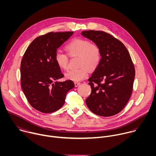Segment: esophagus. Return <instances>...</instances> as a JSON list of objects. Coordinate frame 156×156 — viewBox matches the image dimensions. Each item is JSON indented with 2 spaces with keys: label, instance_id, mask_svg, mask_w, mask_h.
I'll return each instance as SVG.
<instances>
[{
  "label": "esophagus",
  "instance_id": "obj_1",
  "mask_svg": "<svg viewBox=\"0 0 156 156\" xmlns=\"http://www.w3.org/2000/svg\"><path fill=\"white\" fill-rule=\"evenodd\" d=\"M80 84H81V83H80V82H75V86H76V87L78 86Z\"/></svg>",
  "mask_w": 156,
  "mask_h": 156
}]
</instances>
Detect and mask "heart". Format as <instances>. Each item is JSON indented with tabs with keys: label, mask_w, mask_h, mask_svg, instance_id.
<instances>
[{
	"label": "heart",
	"mask_w": 156,
	"mask_h": 156,
	"mask_svg": "<svg viewBox=\"0 0 156 156\" xmlns=\"http://www.w3.org/2000/svg\"><path fill=\"white\" fill-rule=\"evenodd\" d=\"M68 55L78 57L80 68L69 71L65 74L66 78L75 82L84 80L89 74V69H95L101 60V51L95 43L90 42L83 39H75L65 47ZM54 60L58 67L66 70L68 67L69 57L66 54L57 51L54 56Z\"/></svg>",
	"instance_id": "obj_1"
}]
</instances>
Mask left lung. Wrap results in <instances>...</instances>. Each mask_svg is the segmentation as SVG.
Instances as JSON below:
<instances>
[{
  "mask_svg": "<svg viewBox=\"0 0 156 156\" xmlns=\"http://www.w3.org/2000/svg\"><path fill=\"white\" fill-rule=\"evenodd\" d=\"M81 35L99 46L101 58L88 79L91 93L86 103L91 112L103 117L119 113L128 102L135 70L124 44L105 32L84 31Z\"/></svg>",
  "mask_w": 156,
  "mask_h": 156,
  "instance_id": "obj_1",
  "label": "left lung"
}]
</instances>
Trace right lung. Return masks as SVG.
I'll return each instance as SVG.
<instances>
[{"mask_svg":"<svg viewBox=\"0 0 156 156\" xmlns=\"http://www.w3.org/2000/svg\"><path fill=\"white\" fill-rule=\"evenodd\" d=\"M73 32L48 33L36 37L25 51L20 66L21 85L30 104L42 113H52L64 104L66 93L75 87L63 77L55 62L57 49Z\"/></svg>","mask_w":156,"mask_h":156,"instance_id":"add662e5","label":"right lung"}]
</instances>
